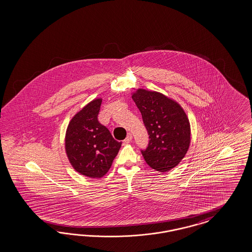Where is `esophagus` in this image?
<instances>
[{
  "instance_id": "obj_1",
  "label": "esophagus",
  "mask_w": 252,
  "mask_h": 252,
  "mask_svg": "<svg viewBox=\"0 0 252 252\" xmlns=\"http://www.w3.org/2000/svg\"><path fill=\"white\" fill-rule=\"evenodd\" d=\"M132 134L131 133H128V135H127V137H126V139H125V142L126 143H130L131 141H132Z\"/></svg>"
}]
</instances>
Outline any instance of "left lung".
Segmentation results:
<instances>
[{"mask_svg":"<svg viewBox=\"0 0 252 252\" xmlns=\"http://www.w3.org/2000/svg\"><path fill=\"white\" fill-rule=\"evenodd\" d=\"M149 135L141 153L146 162L159 172H167L183 159L190 143V126L182 107L156 92L139 89L132 95Z\"/></svg>","mask_w":252,"mask_h":252,"instance_id":"left-lung-1","label":"left lung"}]
</instances>
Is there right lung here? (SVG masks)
<instances>
[{"label": "right lung", "mask_w": 252, "mask_h": 252, "mask_svg": "<svg viewBox=\"0 0 252 252\" xmlns=\"http://www.w3.org/2000/svg\"><path fill=\"white\" fill-rule=\"evenodd\" d=\"M101 99L92 100L70 121L65 136V151L78 173L99 178L111 168L121 142L115 140L99 122Z\"/></svg>", "instance_id": "add662e5"}]
</instances>
